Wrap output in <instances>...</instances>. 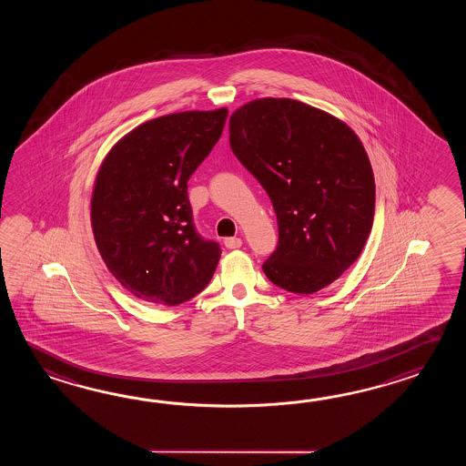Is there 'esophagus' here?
I'll use <instances>...</instances> for the list:
<instances>
[{"label": "esophagus", "instance_id": "esophagus-1", "mask_svg": "<svg viewBox=\"0 0 466 466\" xmlns=\"http://www.w3.org/2000/svg\"><path fill=\"white\" fill-rule=\"evenodd\" d=\"M241 245H243L241 238H227V239H225V247L228 248V249H237V248L241 247Z\"/></svg>", "mask_w": 466, "mask_h": 466}]
</instances>
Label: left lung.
<instances>
[{"label": "left lung", "instance_id": "1", "mask_svg": "<svg viewBox=\"0 0 466 466\" xmlns=\"http://www.w3.org/2000/svg\"><path fill=\"white\" fill-rule=\"evenodd\" d=\"M229 147L267 189L278 247L263 263L271 283L311 295L351 267L375 217L367 151L345 121L297 99L249 101L229 118Z\"/></svg>", "mask_w": 466, "mask_h": 466}]
</instances>
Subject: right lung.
I'll return each mask as SVG.
<instances>
[{"label":"right lung","mask_w":466,"mask_h":466,"mask_svg":"<svg viewBox=\"0 0 466 466\" xmlns=\"http://www.w3.org/2000/svg\"><path fill=\"white\" fill-rule=\"evenodd\" d=\"M228 109L181 111L131 129L95 179L91 228L111 275L133 297L175 307L218 267V243L193 225L188 179L217 145Z\"/></svg>","instance_id":"add662e5"}]
</instances>
